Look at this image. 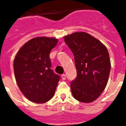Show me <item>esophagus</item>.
Wrapping results in <instances>:
<instances>
[{
	"mask_svg": "<svg viewBox=\"0 0 126 126\" xmlns=\"http://www.w3.org/2000/svg\"><path fill=\"white\" fill-rule=\"evenodd\" d=\"M62 79L63 80H65V79H66V76H65V74H62Z\"/></svg>",
	"mask_w": 126,
	"mask_h": 126,
	"instance_id": "obj_1",
	"label": "esophagus"
}]
</instances>
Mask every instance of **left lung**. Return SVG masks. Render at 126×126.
<instances>
[{"mask_svg": "<svg viewBox=\"0 0 126 126\" xmlns=\"http://www.w3.org/2000/svg\"><path fill=\"white\" fill-rule=\"evenodd\" d=\"M64 39L74 54L77 70V78L71 83L72 94L79 102L91 103L108 83L111 63L107 48L86 32H75Z\"/></svg>", "mask_w": 126, "mask_h": 126, "instance_id": "left-lung-1", "label": "left lung"}]
</instances>
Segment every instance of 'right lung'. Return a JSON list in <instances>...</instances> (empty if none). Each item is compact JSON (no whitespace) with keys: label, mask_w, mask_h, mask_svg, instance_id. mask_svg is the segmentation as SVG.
Returning <instances> with one entry per match:
<instances>
[{"label":"right lung","mask_w":126,"mask_h":126,"mask_svg":"<svg viewBox=\"0 0 126 126\" xmlns=\"http://www.w3.org/2000/svg\"><path fill=\"white\" fill-rule=\"evenodd\" d=\"M58 43L52 37H35L20 48L14 60V72L19 88L31 102L44 103L53 97L59 76L51 67L50 53Z\"/></svg>","instance_id":"add662e5"}]
</instances>
